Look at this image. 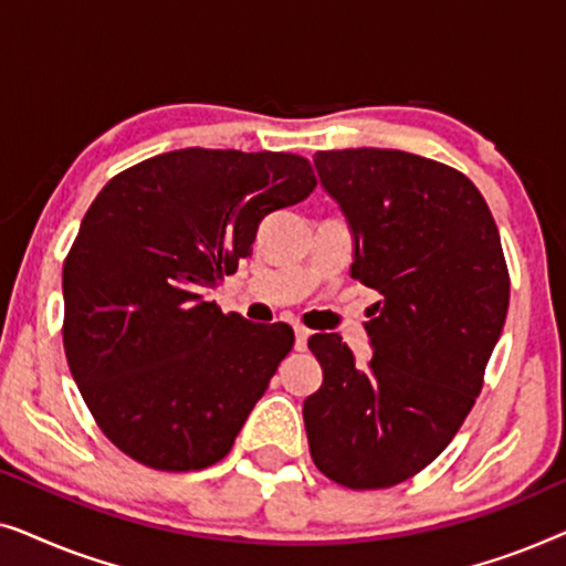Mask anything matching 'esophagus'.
Returning <instances> with one entry per match:
<instances>
[{
	"instance_id": "obj_1",
	"label": "esophagus",
	"mask_w": 566,
	"mask_h": 566,
	"mask_svg": "<svg viewBox=\"0 0 566 566\" xmlns=\"http://www.w3.org/2000/svg\"><path fill=\"white\" fill-rule=\"evenodd\" d=\"M293 332H296V350H298V353H301V350H306L308 335H312V332H308L306 327H296Z\"/></svg>"
}]
</instances>
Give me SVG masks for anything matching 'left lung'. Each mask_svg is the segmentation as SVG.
I'll return each instance as SVG.
<instances>
[{
  "mask_svg": "<svg viewBox=\"0 0 566 566\" xmlns=\"http://www.w3.org/2000/svg\"><path fill=\"white\" fill-rule=\"evenodd\" d=\"M322 188L353 231L350 275L381 293L358 366L335 335L308 337L324 381L304 401L316 469L350 490L415 476L467 420L505 327L500 231L467 175L397 149L316 151Z\"/></svg>",
  "mask_w": 566,
  "mask_h": 566,
  "instance_id": "8db88e82",
  "label": "left lung"
}]
</instances>
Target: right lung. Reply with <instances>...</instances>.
Returning <instances> with one entry per match:
<instances>
[{"mask_svg": "<svg viewBox=\"0 0 566 566\" xmlns=\"http://www.w3.org/2000/svg\"><path fill=\"white\" fill-rule=\"evenodd\" d=\"M304 157L177 149L115 175L64 262V350L99 430L161 471L213 467L293 347L206 301L260 221L314 190Z\"/></svg>", "mask_w": 566, "mask_h": 566, "instance_id": "right-lung-1", "label": "right lung"}]
</instances>
